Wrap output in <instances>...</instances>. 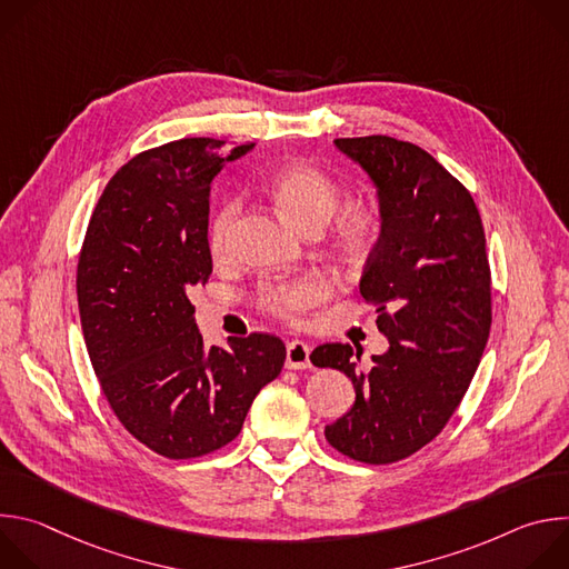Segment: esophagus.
<instances>
[{
    "instance_id": "34e87169",
    "label": "esophagus",
    "mask_w": 569,
    "mask_h": 569,
    "mask_svg": "<svg viewBox=\"0 0 569 569\" xmlns=\"http://www.w3.org/2000/svg\"><path fill=\"white\" fill-rule=\"evenodd\" d=\"M286 367L288 369H308L310 367V347L306 342H301V340L288 342Z\"/></svg>"
}]
</instances>
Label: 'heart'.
I'll return each instance as SVG.
<instances>
[{
    "instance_id": "1",
    "label": "heart",
    "mask_w": 569,
    "mask_h": 569,
    "mask_svg": "<svg viewBox=\"0 0 569 569\" xmlns=\"http://www.w3.org/2000/svg\"><path fill=\"white\" fill-rule=\"evenodd\" d=\"M268 191L288 220L303 231L327 224L340 202V189L327 173L301 164L277 171L268 182ZM238 211L240 202L229 200L211 220L209 250L216 259H224L231 252ZM380 231V213L371 207H356L338 224V246L347 257L365 259L376 248ZM329 297L331 286L319 274L268 281L257 292L259 306L288 323H299L306 312L321 306Z\"/></svg>"
}]
</instances>
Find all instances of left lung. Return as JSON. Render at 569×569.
Wrapping results in <instances>:
<instances>
[{"mask_svg": "<svg viewBox=\"0 0 569 569\" xmlns=\"http://www.w3.org/2000/svg\"><path fill=\"white\" fill-rule=\"evenodd\" d=\"M378 189L382 231L360 295L389 349L360 367L351 345H321L315 367L345 371L356 402L327 441L362 463H393L450 421L491 333V268L468 189L423 148L385 134L336 139Z\"/></svg>", "mask_w": 569, "mask_h": 569, "instance_id": "obj_1", "label": "left lung"}]
</instances>
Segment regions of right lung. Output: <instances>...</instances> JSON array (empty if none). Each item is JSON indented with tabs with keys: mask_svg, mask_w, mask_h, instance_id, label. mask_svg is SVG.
Listing matches in <instances>:
<instances>
[{
	"mask_svg": "<svg viewBox=\"0 0 569 569\" xmlns=\"http://www.w3.org/2000/svg\"><path fill=\"white\" fill-rule=\"evenodd\" d=\"M254 143L191 137L139 152L108 182L78 257L80 323L121 426L169 459L233 441L283 367L268 333L204 349L191 295L211 277L209 191Z\"/></svg>",
	"mask_w": 569,
	"mask_h": 569,
	"instance_id": "1",
	"label": "right lung"
}]
</instances>
